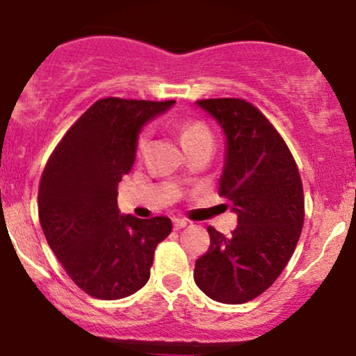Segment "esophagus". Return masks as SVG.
<instances>
[{"label": "esophagus", "instance_id": "34e87169", "mask_svg": "<svg viewBox=\"0 0 356 356\" xmlns=\"http://www.w3.org/2000/svg\"><path fill=\"white\" fill-rule=\"evenodd\" d=\"M185 226H188V221H185V219H173V228L175 229H181L185 228Z\"/></svg>", "mask_w": 356, "mask_h": 356}]
</instances>
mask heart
Instances as JSON below:
<instances>
[{
    "label": "heart",
    "instance_id": "1",
    "mask_svg": "<svg viewBox=\"0 0 356 356\" xmlns=\"http://www.w3.org/2000/svg\"><path fill=\"white\" fill-rule=\"evenodd\" d=\"M149 138L151 134L149 131H142L140 137L137 140V151L144 152L149 145ZM179 138H181L183 147L188 144H193L197 140H204V138H211V131L207 130L204 123L200 122H186L179 127Z\"/></svg>",
    "mask_w": 356,
    "mask_h": 356
}]
</instances>
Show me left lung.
I'll return each mask as SVG.
<instances>
[{
	"label": "left lung",
	"instance_id": "left-lung-1",
	"mask_svg": "<svg viewBox=\"0 0 356 356\" xmlns=\"http://www.w3.org/2000/svg\"><path fill=\"white\" fill-rule=\"evenodd\" d=\"M225 134L219 193L238 226L225 236L209 226L211 247L193 280L209 298L229 305L254 300L277 280L303 228V186L291 152L255 106L243 99L197 101Z\"/></svg>",
	"mask_w": 356,
	"mask_h": 356
}]
</instances>
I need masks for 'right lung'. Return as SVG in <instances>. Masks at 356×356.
<instances>
[{"label": "right lung", "instance_id": "obj_1", "mask_svg": "<svg viewBox=\"0 0 356 356\" xmlns=\"http://www.w3.org/2000/svg\"><path fill=\"white\" fill-rule=\"evenodd\" d=\"M173 104L101 99L70 128L44 168V236L73 283L94 298H124L144 286L157 243L173 228L164 216H124L116 200L118 183L134 168L138 134Z\"/></svg>", "mask_w": 356, "mask_h": 356}]
</instances>
